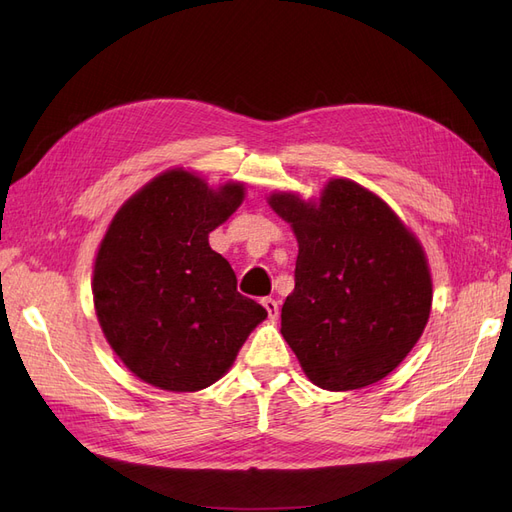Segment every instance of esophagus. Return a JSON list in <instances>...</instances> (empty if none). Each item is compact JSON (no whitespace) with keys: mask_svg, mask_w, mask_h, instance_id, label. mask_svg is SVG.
<instances>
[{"mask_svg":"<svg viewBox=\"0 0 512 512\" xmlns=\"http://www.w3.org/2000/svg\"><path fill=\"white\" fill-rule=\"evenodd\" d=\"M262 307L267 309V313H269L271 320H277V315H279V303L275 301V298H271V296L262 298Z\"/></svg>","mask_w":512,"mask_h":512,"instance_id":"1","label":"esophagus"}]
</instances>
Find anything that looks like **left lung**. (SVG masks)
I'll use <instances>...</instances> for the list:
<instances>
[{
    "instance_id": "8db88e82",
    "label": "left lung",
    "mask_w": 512,
    "mask_h": 512,
    "mask_svg": "<svg viewBox=\"0 0 512 512\" xmlns=\"http://www.w3.org/2000/svg\"><path fill=\"white\" fill-rule=\"evenodd\" d=\"M269 203L298 241L281 334L324 390L377 383L407 358L430 317L424 250L390 207L351 180H332L320 203L294 195Z\"/></svg>"
}]
</instances>
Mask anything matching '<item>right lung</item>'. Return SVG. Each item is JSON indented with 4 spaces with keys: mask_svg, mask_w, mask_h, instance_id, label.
Returning <instances> with one entry per match:
<instances>
[{
    "mask_svg": "<svg viewBox=\"0 0 512 512\" xmlns=\"http://www.w3.org/2000/svg\"><path fill=\"white\" fill-rule=\"evenodd\" d=\"M243 201L188 171H167L131 197L105 233L93 296L105 339L139 379L169 392L218 381L267 309L237 292L209 233Z\"/></svg>",
    "mask_w": 512,
    "mask_h": 512,
    "instance_id": "right-lung-1",
    "label": "right lung"
}]
</instances>
